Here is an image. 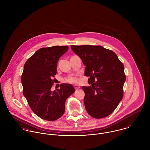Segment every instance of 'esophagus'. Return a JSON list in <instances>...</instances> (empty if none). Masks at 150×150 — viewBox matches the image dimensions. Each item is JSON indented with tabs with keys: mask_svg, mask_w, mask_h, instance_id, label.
<instances>
[{
	"mask_svg": "<svg viewBox=\"0 0 150 150\" xmlns=\"http://www.w3.org/2000/svg\"><path fill=\"white\" fill-rule=\"evenodd\" d=\"M74 88H75L76 89H79L80 88V86H78V85H74Z\"/></svg>",
	"mask_w": 150,
	"mask_h": 150,
	"instance_id": "esophagus-1",
	"label": "esophagus"
}]
</instances>
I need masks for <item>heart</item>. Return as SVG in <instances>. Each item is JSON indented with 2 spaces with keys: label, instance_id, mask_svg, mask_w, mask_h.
<instances>
[{
  "label": "heart",
  "instance_id": "obj_1",
  "mask_svg": "<svg viewBox=\"0 0 150 150\" xmlns=\"http://www.w3.org/2000/svg\"><path fill=\"white\" fill-rule=\"evenodd\" d=\"M67 81L69 83H76L78 82V80L76 77L74 76H70L67 79Z\"/></svg>",
  "mask_w": 150,
  "mask_h": 150
}]
</instances>
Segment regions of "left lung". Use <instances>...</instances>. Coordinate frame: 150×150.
I'll return each mask as SVG.
<instances>
[{"label":"left lung","mask_w":150,"mask_h":150,"mask_svg":"<svg viewBox=\"0 0 150 150\" xmlns=\"http://www.w3.org/2000/svg\"><path fill=\"white\" fill-rule=\"evenodd\" d=\"M71 49L86 66L89 86H83L87 112L94 118L111 114L123 97L124 66L112 51L100 45H74Z\"/></svg>","instance_id":"8db88e82"}]
</instances>
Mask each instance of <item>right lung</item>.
Masks as SVG:
<instances>
[{"instance_id": "add662e5", "label": "right lung", "mask_w": 150, "mask_h": 150, "mask_svg": "<svg viewBox=\"0 0 150 150\" xmlns=\"http://www.w3.org/2000/svg\"><path fill=\"white\" fill-rule=\"evenodd\" d=\"M68 49L67 45L42 48L24 64L23 94L33 112L44 120L55 121L61 117L66 100L75 91L71 84L65 83L59 89L51 90L58 61Z\"/></svg>"}]
</instances>
